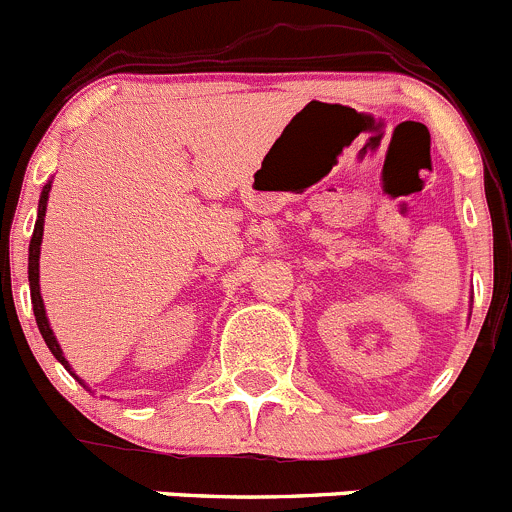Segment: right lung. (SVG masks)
I'll list each match as a JSON object with an SVG mask.
<instances>
[{"instance_id": "1", "label": "right lung", "mask_w": 512, "mask_h": 512, "mask_svg": "<svg viewBox=\"0 0 512 512\" xmlns=\"http://www.w3.org/2000/svg\"><path fill=\"white\" fill-rule=\"evenodd\" d=\"M49 189H52V181L42 189V199H39V214H37V224H34V234H32V244H29V291H32V308H34V316H37V326L42 338L47 341L49 351L54 353L59 363L72 373L69 368L67 358H64L62 348H59L57 338H54L52 328H49L47 321V313H44V303H42V293H39V246H42V231H44V211H47V199H49ZM74 376V373H72ZM77 378V376H74Z\"/></svg>"}]
</instances>
